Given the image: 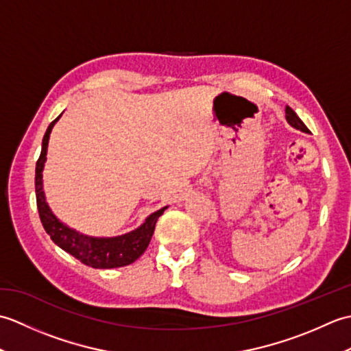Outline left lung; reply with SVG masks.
<instances>
[{"mask_svg":"<svg viewBox=\"0 0 351 351\" xmlns=\"http://www.w3.org/2000/svg\"><path fill=\"white\" fill-rule=\"evenodd\" d=\"M285 117H287V121H288V123L293 126V128H295V130H300V131H303V132H309V130L306 128V125H304L302 121H300V117L297 116L295 113H294V110L293 108H289L288 106H287V108H285Z\"/></svg>","mask_w":351,"mask_h":351,"instance_id":"left-lung-1","label":"left lung"}]
</instances>
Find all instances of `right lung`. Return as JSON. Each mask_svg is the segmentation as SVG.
<instances>
[{"mask_svg":"<svg viewBox=\"0 0 351 351\" xmlns=\"http://www.w3.org/2000/svg\"><path fill=\"white\" fill-rule=\"evenodd\" d=\"M60 116L49 123L47 132H45L42 141V152L39 160L36 162V200L42 225L45 230H47V234L51 237V240L54 241L58 247L71 253L73 258H77L88 267L117 268L130 265L134 261L143 255V252L146 250L149 241H151V238L154 235L155 223L167 206L152 213L140 228L134 229L125 235H119L113 238H96L83 235L77 232L75 229H71L69 226L63 225V223L49 210L47 199H45L42 182V171L45 161H47L49 134L52 126L56 125Z\"/></svg>","mask_w":351,"mask_h":351,"instance_id":"add662e5","label":"right lung"}]
</instances>
